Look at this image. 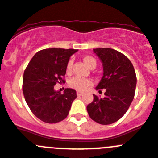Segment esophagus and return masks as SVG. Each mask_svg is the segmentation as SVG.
<instances>
[{
    "label": "esophagus",
    "mask_w": 158,
    "mask_h": 158,
    "mask_svg": "<svg viewBox=\"0 0 158 158\" xmlns=\"http://www.w3.org/2000/svg\"><path fill=\"white\" fill-rule=\"evenodd\" d=\"M77 96H81L83 95V93L81 91H77Z\"/></svg>",
    "instance_id": "obj_1"
}]
</instances>
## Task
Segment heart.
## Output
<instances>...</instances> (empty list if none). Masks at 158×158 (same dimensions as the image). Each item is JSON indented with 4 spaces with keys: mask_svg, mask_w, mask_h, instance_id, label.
I'll list each match as a JSON object with an SVG mask.
<instances>
[{
    "mask_svg": "<svg viewBox=\"0 0 158 158\" xmlns=\"http://www.w3.org/2000/svg\"><path fill=\"white\" fill-rule=\"evenodd\" d=\"M84 62L91 69H94L96 66V60L92 56H85L83 58ZM73 65V60H69V62H67L66 65V72L70 73L71 69H72ZM93 85V82L90 79H87V78H81L78 77H75L70 79L69 81V87L72 89H74L77 91H84L89 86H91Z\"/></svg>",
    "mask_w": 158,
    "mask_h": 158,
    "instance_id": "b5f03b06",
    "label": "heart"
}]
</instances>
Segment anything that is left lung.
I'll use <instances>...</instances> for the list:
<instances>
[{"label": "left lung", "instance_id": "1", "mask_svg": "<svg viewBox=\"0 0 158 158\" xmlns=\"http://www.w3.org/2000/svg\"><path fill=\"white\" fill-rule=\"evenodd\" d=\"M103 64L104 74L96 90L104 98L93 95V100L87 106L90 118L95 122L108 125L122 118L135 96L137 78L131 62L122 53L111 48L93 49Z\"/></svg>", "mask_w": 158, "mask_h": 158}]
</instances>
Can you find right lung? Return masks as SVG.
I'll list each match as a JSON object with an SVG mask.
<instances>
[{
	"label": "right lung",
	"instance_id": "right-lung-1",
	"mask_svg": "<svg viewBox=\"0 0 158 158\" xmlns=\"http://www.w3.org/2000/svg\"><path fill=\"white\" fill-rule=\"evenodd\" d=\"M74 49H44L35 54L23 73V96L31 112L44 123H56L67 117L74 89H65L63 94L54 90L57 83L64 82L66 65Z\"/></svg>",
	"mask_w": 158,
	"mask_h": 158
}]
</instances>
